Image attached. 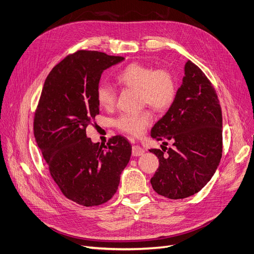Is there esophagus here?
<instances>
[{
	"label": "esophagus",
	"mask_w": 254,
	"mask_h": 254,
	"mask_svg": "<svg viewBox=\"0 0 254 254\" xmlns=\"http://www.w3.org/2000/svg\"><path fill=\"white\" fill-rule=\"evenodd\" d=\"M144 152H145V150H144L143 148H141V147H139V146H137V145L132 146V155H133V156L143 155Z\"/></svg>",
	"instance_id": "1"
}]
</instances>
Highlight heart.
Listing matches in <instances>:
<instances>
[{
  "label": "heart",
  "mask_w": 254,
  "mask_h": 254,
  "mask_svg": "<svg viewBox=\"0 0 254 254\" xmlns=\"http://www.w3.org/2000/svg\"><path fill=\"white\" fill-rule=\"evenodd\" d=\"M116 80L122 86L138 89L141 103H148L157 110L170 107L177 94L173 73L164 67L154 68L148 64H130L116 75ZM96 98L101 107L110 110L116 106L117 92L111 85L102 82L96 88ZM152 122L153 115L150 110H144L137 114L122 115L116 120L115 124L123 132L139 136Z\"/></svg>",
  "instance_id": "heart-1"
}]
</instances>
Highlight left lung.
I'll list each match as a JSON object with an SVG mask.
<instances>
[{
	"label": "left lung",
	"instance_id": "8db88e82",
	"mask_svg": "<svg viewBox=\"0 0 254 254\" xmlns=\"http://www.w3.org/2000/svg\"><path fill=\"white\" fill-rule=\"evenodd\" d=\"M157 140L174 148L151 149L159 167L151 185L157 194L184 199L196 194L214 176L222 157V110L216 90L190 60L167 114L151 130ZM162 147V146H161Z\"/></svg>",
	"mask_w": 254,
	"mask_h": 254
}]
</instances>
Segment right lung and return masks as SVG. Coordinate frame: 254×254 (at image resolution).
<instances>
[{
    "mask_svg": "<svg viewBox=\"0 0 254 254\" xmlns=\"http://www.w3.org/2000/svg\"><path fill=\"white\" fill-rule=\"evenodd\" d=\"M97 51H77L48 75L34 116V136L63 194L83 206L113 198L129 162L131 145L121 135L94 144L86 128L99 115L96 88L103 70L123 62Z\"/></svg>",
    "mask_w": 254,
    "mask_h": 254,
    "instance_id": "1",
    "label": "right lung"
}]
</instances>
